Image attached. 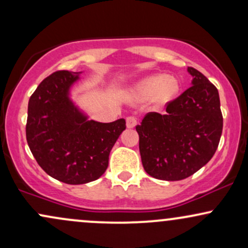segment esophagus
Wrapping results in <instances>:
<instances>
[{
  "mask_svg": "<svg viewBox=\"0 0 248 248\" xmlns=\"http://www.w3.org/2000/svg\"><path fill=\"white\" fill-rule=\"evenodd\" d=\"M126 122L128 128H134L136 126V124H138V120H136L135 116H127Z\"/></svg>",
  "mask_w": 248,
  "mask_h": 248,
  "instance_id": "esophagus-1",
  "label": "esophagus"
}]
</instances>
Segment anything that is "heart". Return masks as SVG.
Returning <instances> with one entry per match:
<instances>
[{"label": "heart", "instance_id": "heart-1", "mask_svg": "<svg viewBox=\"0 0 248 248\" xmlns=\"http://www.w3.org/2000/svg\"><path fill=\"white\" fill-rule=\"evenodd\" d=\"M178 81L167 75H153L144 78L136 85L134 91L141 98H155L160 104H166L177 94Z\"/></svg>", "mask_w": 248, "mask_h": 248}]
</instances>
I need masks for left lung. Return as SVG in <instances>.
Masks as SVG:
<instances>
[{"label": "left lung", "mask_w": 248, "mask_h": 248, "mask_svg": "<svg viewBox=\"0 0 248 248\" xmlns=\"http://www.w3.org/2000/svg\"><path fill=\"white\" fill-rule=\"evenodd\" d=\"M187 72L192 86L169 102L164 114L148 113L136 126L142 166L162 181H181L205 166L223 132L218 90L193 67Z\"/></svg>", "instance_id": "8db88e82"}]
</instances>
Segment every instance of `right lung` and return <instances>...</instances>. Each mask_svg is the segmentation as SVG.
Returning <instances> with one entry per match:
<instances>
[{
    "mask_svg": "<svg viewBox=\"0 0 248 248\" xmlns=\"http://www.w3.org/2000/svg\"><path fill=\"white\" fill-rule=\"evenodd\" d=\"M81 72L57 71L45 78L28 105L27 141L47 175L66 184H85L106 171L108 158L126 120L104 124L71 99V88Z\"/></svg>",
    "mask_w": 248,
    "mask_h": 248,
    "instance_id": "1",
    "label": "right lung"
}]
</instances>
